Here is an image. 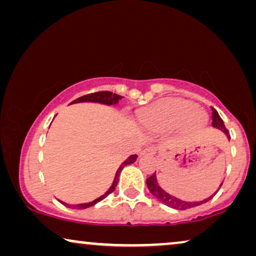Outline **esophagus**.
Here are the masks:
<instances>
[{
    "instance_id": "esophagus-1",
    "label": "esophagus",
    "mask_w": 256,
    "mask_h": 256,
    "mask_svg": "<svg viewBox=\"0 0 256 256\" xmlns=\"http://www.w3.org/2000/svg\"><path fill=\"white\" fill-rule=\"evenodd\" d=\"M156 154V149L154 146H150V148H146V150H143L141 155H152L154 156Z\"/></svg>"
}]
</instances>
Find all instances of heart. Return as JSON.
<instances>
[{
	"label": "heart",
	"mask_w": 256,
	"mask_h": 256,
	"mask_svg": "<svg viewBox=\"0 0 256 256\" xmlns=\"http://www.w3.org/2000/svg\"><path fill=\"white\" fill-rule=\"evenodd\" d=\"M140 122L154 132H166L178 127L182 132H188L204 127L208 114L190 100L169 99L143 110Z\"/></svg>",
	"instance_id": "b5f03b06"
}]
</instances>
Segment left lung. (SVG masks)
I'll use <instances>...</instances> for the list:
<instances>
[{"label": "left lung", "instance_id": "left-lung-1", "mask_svg": "<svg viewBox=\"0 0 256 256\" xmlns=\"http://www.w3.org/2000/svg\"><path fill=\"white\" fill-rule=\"evenodd\" d=\"M212 110H213L212 112V127L216 128V129H219V130H222L224 134L226 135V138H228V141H230V132L226 129L225 124H224V121L222 120V118H220V115L218 114V112H216V110H213V108H212ZM222 183H220L218 190H216L213 194L210 196V197L202 199V200L186 202V200H183V199L174 197V196L168 194L166 190H163V188H160V185L158 184V180H157L156 174H154L149 178H146V186H148L150 194H152L154 197L157 199V200H160V202H163L164 205L169 206V208H174V210H188V208H196V206H199L202 204H205V202L211 200V199L214 197L216 192L219 191V188H222Z\"/></svg>", "mask_w": 256, "mask_h": 256}]
</instances>
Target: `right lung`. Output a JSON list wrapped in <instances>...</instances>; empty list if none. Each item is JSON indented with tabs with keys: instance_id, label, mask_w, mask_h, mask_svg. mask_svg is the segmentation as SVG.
<instances>
[{
	"instance_id": "add662e5",
	"label": "right lung",
	"mask_w": 256,
	"mask_h": 256,
	"mask_svg": "<svg viewBox=\"0 0 256 256\" xmlns=\"http://www.w3.org/2000/svg\"><path fill=\"white\" fill-rule=\"evenodd\" d=\"M122 99V96H118V94L115 93H112V92H96V93H92V94H87V96H80L78 99H76L74 101H72V104H80V102H94V104H106V106H115V104H118V101ZM138 158V155H130L128 157L127 160H124V163L121 164L120 166H118V169L116 170V174H115V177H114V180L113 183H112L110 188H108V190L104 192L102 196H100L99 198L94 199L93 202H84V204H76V205H72V204H66L62 200H59V202H62V205L66 206V208H73V210H84V208H90V206L96 205L98 202H101L102 199H104L107 197L108 194H112L115 190V188H116L118 185V176H120L122 169H124V166H129V164H132Z\"/></svg>"
}]
</instances>
